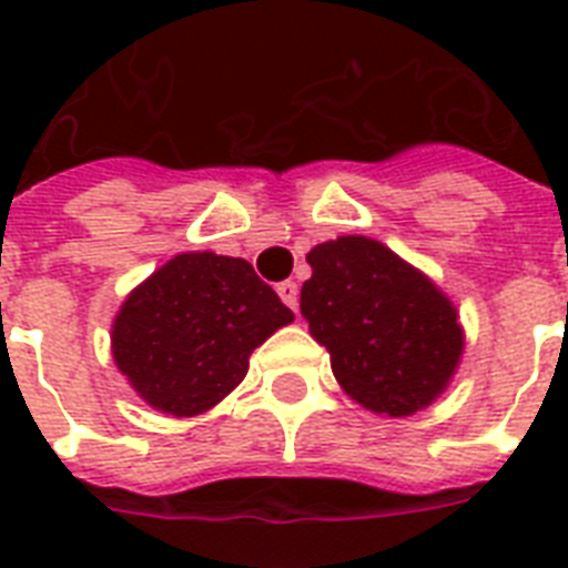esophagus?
<instances>
[{
  "instance_id": "obj_1",
  "label": "esophagus",
  "mask_w": 568,
  "mask_h": 568,
  "mask_svg": "<svg viewBox=\"0 0 568 568\" xmlns=\"http://www.w3.org/2000/svg\"><path fill=\"white\" fill-rule=\"evenodd\" d=\"M276 294L283 297V303L288 306L292 312H297V283H292V280H285V283L276 285Z\"/></svg>"
}]
</instances>
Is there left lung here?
<instances>
[{
  "label": "left lung",
  "mask_w": 568,
  "mask_h": 568,
  "mask_svg": "<svg viewBox=\"0 0 568 568\" xmlns=\"http://www.w3.org/2000/svg\"><path fill=\"white\" fill-rule=\"evenodd\" d=\"M301 315L356 404L404 418L448 388L463 356L454 303L433 280L365 235L310 250Z\"/></svg>",
  "instance_id": "left-lung-1"
}]
</instances>
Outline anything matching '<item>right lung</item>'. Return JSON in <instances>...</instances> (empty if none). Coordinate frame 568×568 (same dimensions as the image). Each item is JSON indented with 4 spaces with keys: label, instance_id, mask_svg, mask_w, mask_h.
<instances>
[{
    "label": "right lung",
    "instance_id": "obj_1",
    "mask_svg": "<svg viewBox=\"0 0 568 568\" xmlns=\"http://www.w3.org/2000/svg\"><path fill=\"white\" fill-rule=\"evenodd\" d=\"M292 321L250 262L180 253L120 306L111 354L153 409L191 418L230 395L250 354Z\"/></svg>",
    "mask_w": 568,
    "mask_h": 568
}]
</instances>
